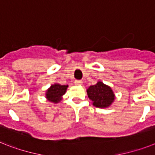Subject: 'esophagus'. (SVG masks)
<instances>
[{"label":"esophagus","instance_id":"obj_1","mask_svg":"<svg viewBox=\"0 0 155 155\" xmlns=\"http://www.w3.org/2000/svg\"><path fill=\"white\" fill-rule=\"evenodd\" d=\"M75 84H76V85H81V84H83V82H82V80H75Z\"/></svg>","mask_w":155,"mask_h":155}]
</instances>
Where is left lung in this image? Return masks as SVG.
<instances>
[{"mask_svg":"<svg viewBox=\"0 0 155 155\" xmlns=\"http://www.w3.org/2000/svg\"><path fill=\"white\" fill-rule=\"evenodd\" d=\"M88 98L92 100L93 105L99 108H106L112 104L114 95L110 87L107 86L102 82H98L87 90Z\"/></svg>","mask_w":155,"mask_h":155,"instance_id":"left-lung-1","label":"left lung"}]
</instances>
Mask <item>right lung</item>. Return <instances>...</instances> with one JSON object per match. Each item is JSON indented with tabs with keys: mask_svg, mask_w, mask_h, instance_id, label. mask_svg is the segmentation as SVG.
Returning a JSON list of instances; mask_svg holds the SVG:
<instances>
[{
	"mask_svg": "<svg viewBox=\"0 0 155 155\" xmlns=\"http://www.w3.org/2000/svg\"><path fill=\"white\" fill-rule=\"evenodd\" d=\"M68 85H60V84H55L51 85V87L46 92V98L49 101L57 103L61 100V96L64 95L66 92Z\"/></svg>",
	"mask_w": 155,
	"mask_h": 155,
	"instance_id": "1",
	"label": "right lung"
}]
</instances>
